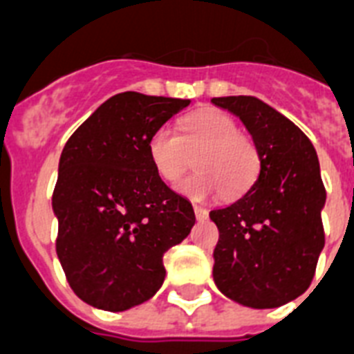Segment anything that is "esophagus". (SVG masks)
Here are the masks:
<instances>
[{
  "label": "esophagus",
  "instance_id": "1",
  "mask_svg": "<svg viewBox=\"0 0 354 354\" xmlns=\"http://www.w3.org/2000/svg\"><path fill=\"white\" fill-rule=\"evenodd\" d=\"M194 212H195V217H197V221H201V223L208 218V212H206L204 208H201V206H194Z\"/></svg>",
  "mask_w": 354,
  "mask_h": 354
}]
</instances>
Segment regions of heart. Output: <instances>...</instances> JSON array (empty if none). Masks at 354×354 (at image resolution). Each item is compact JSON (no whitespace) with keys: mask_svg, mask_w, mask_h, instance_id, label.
<instances>
[{"mask_svg":"<svg viewBox=\"0 0 354 354\" xmlns=\"http://www.w3.org/2000/svg\"><path fill=\"white\" fill-rule=\"evenodd\" d=\"M148 157L166 183L179 180L195 157L198 171L177 184L180 194L194 201L223 192L230 198L239 197L259 174L257 146L236 131L232 118L215 110L183 121L179 133L170 127L157 128L148 139Z\"/></svg>","mask_w":354,"mask_h":354,"instance_id":"obj_1","label":"heart"}]
</instances>
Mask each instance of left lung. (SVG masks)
<instances>
[{"label":"left lung","mask_w":354,"mask_h":354,"mask_svg":"<svg viewBox=\"0 0 354 354\" xmlns=\"http://www.w3.org/2000/svg\"><path fill=\"white\" fill-rule=\"evenodd\" d=\"M212 103L241 119L261 162L246 194L209 212L221 233L213 280L241 306L279 308L309 288L324 250L318 156L299 127L261 99L227 95Z\"/></svg>","instance_id":"8db88e82"}]
</instances>
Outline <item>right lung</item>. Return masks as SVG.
<instances>
[{
	"instance_id": "1",
	"label": "right lung",
	"mask_w": 354,
	"mask_h": 354,
	"mask_svg": "<svg viewBox=\"0 0 354 354\" xmlns=\"http://www.w3.org/2000/svg\"><path fill=\"white\" fill-rule=\"evenodd\" d=\"M189 101L122 92L104 101L63 148L52 209L70 288L103 311L150 300L165 253L189 235L195 213L148 157V139Z\"/></svg>"
}]
</instances>
